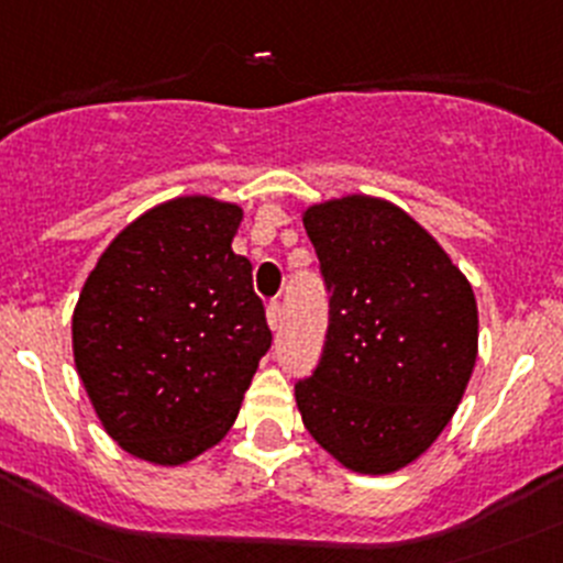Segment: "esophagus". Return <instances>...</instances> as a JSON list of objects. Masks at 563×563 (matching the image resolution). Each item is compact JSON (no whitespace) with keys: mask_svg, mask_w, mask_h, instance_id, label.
Instances as JSON below:
<instances>
[{"mask_svg":"<svg viewBox=\"0 0 563 563\" xmlns=\"http://www.w3.org/2000/svg\"><path fill=\"white\" fill-rule=\"evenodd\" d=\"M267 323H271L273 331H276L278 325H282V303H278V301L267 303Z\"/></svg>","mask_w":563,"mask_h":563,"instance_id":"obj_1","label":"esophagus"}]
</instances>
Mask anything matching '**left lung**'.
<instances>
[{"label": "left lung", "mask_w": 563, "mask_h": 563, "mask_svg": "<svg viewBox=\"0 0 563 563\" xmlns=\"http://www.w3.org/2000/svg\"><path fill=\"white\" fill-rule=\"evenodd\" d=\"M329 331L298 378L307 431L353 473L415 462L451 422L478 356L473 287L404 210L371 196L309 207Z\"/></svg>", "instance_id": "8db88e82"}]
</instances>
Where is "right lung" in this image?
I'll list each match as a JSON object with an SVG mask.
<instances>
[{
	"label": "right lung",
	"instance_id": "add662e5",
	"mask_svg": "<svg viewBox=\"0 0 563 563\" xmlns=\"http://www.w3.org/2000/svg\"><path fill=\"white\" fill-rule=\"evenodd\" d=\"M243 210L185 196L110 243L74 309V362L104 431L137 459L190 462L232 428L271 347Z\"/></svg>",
	"mask_w": 563,
	"mask_h": 563
}]
</instances>
